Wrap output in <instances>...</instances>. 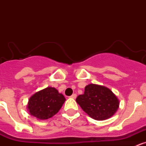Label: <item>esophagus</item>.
<instances>
[{
    "label": "esophagus",
    "instance_id": "obj_1",
    "mask_svg": "<svg viewBox=\"0 0 146 146\" xmlns=\"http://www.w3.org/2000/svg\"><path fill=\"white\" fill-rule=\"evenodd\" d=\"M76 97H77V94H73L72 96H70V98H72V99H75Z\"/></svg>",
    "mask_w": 146,
    "mask_h": 146
}]
</instances>
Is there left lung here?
Returning a JSON list of instances; mask_svg holds the SVG:
<instances>
[{
	"label": "left lung",
	"instance_id": "8db88e82",
	"mask_svg": "<svg viewBox=\"0 0 146 146\" xmlns=\"http://www.w3.org/2000/svg\"><path fill=\"white\" fill-rule=\"evenodd\" d=\"M77 104L91 118L97 121L110 118L119 107L116 96L108 88L96 84H89L85 92L76 99Z\"/></svg>",
	"mask_w": 146,
	"mask_h": 146
}]
</instances>
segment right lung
<instances>
[{"mask_svg": "<svg viewBox=\"0 0 146 146\" xmlns=\"http://www.w3.org/2000/svg\"><path fill=\"white\" fill-rule=\"evenodd\" d=\"M65 101L64 95L57 89L47 87L33 94L28 100L27 108L30 115L39 120H45L56 114Z\"/></svg>", "mask_w": 146, "mask_h": 146, "instance_id": "1", "label": "right lung"}]
</instances>
